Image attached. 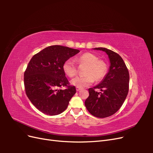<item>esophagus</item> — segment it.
<instances>
[{
	"instance_id": "1",
	"label": "esophagus",
	"mask_w": 153,
	"mask_h": 153,
	"mask_svg": "<svg viewBox=\"0 0 153 153\" xmlns=\"http://www.w3.org/2000/svg\"><path fill=\"white\" fill-rule=\"evenodd\" d=\"M76 89L77 91H80V90L82 89V88H81V87H76Z\"/></svg>"
}]
</instances>
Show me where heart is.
I'll use <instances>...</instances> for the list:
<instances>
[{"mask_svg":"<svg viewBox=\"0 0 153 153\" xmlns=\"http://www.w3.org/2000/svg\"><path fill=\"white\" fill-rule=\"evenodd\" d=\"M76 61L79 67L85 66L84 76H76L71 80L73 85L84 87L91 85L94 80L100 82L107 73V64L102 59H98L96 55L87 52L76 58ZM62 69L69 77L75 76L78 73V67L72 59H68L64 62Z\"/></svg>","mask_w":153,"mask_h":153,"instance_id":"obj_1","label":"heart"}]
</instances>
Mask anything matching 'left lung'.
Wrapping results in <instances>:
<instances>
[{"mask_svg":"<svg viewBox=\"0 0 153 153\" xmlns=\"http://www.w3.org/2000/svg\"><path fill=\"white\" fill-rule=\"evenodd\" d=\"M108 55L109 71L100 84L89 88V96L85 105L89 113L99 118L110 116L121 107L129 91V75L123 59L114 51L105 48H95ZM100 89L101 92H97Z\"/></svg>","mask_w":153,"mask_h":153,"instance_id":"obj_1","label":"left lung"}]
</instances>
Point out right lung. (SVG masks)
Returning a JSON list of instances; mask_svg holds the SVG:
<instances>
[{
    "label": "right lung",
    "instance_id": "obj_1",
    "mask_svg": "<svg viewBox=\"0 0 153 153\" xmlns=\"http://www.w3.org/2000/svg\"><path fill=\"white\" fill-rule=\"evenodd\" d=\"M80 51L61 45L45 48L32 57L24 72L25 93L31 103L43 113L49 115L65 110L75 87L69 84L62 69L67 59ZM63 86L65 90L61 89Z\"/></svg>",
    "mask_w": 153,
    "mask_h": 153
}]
</instances>
